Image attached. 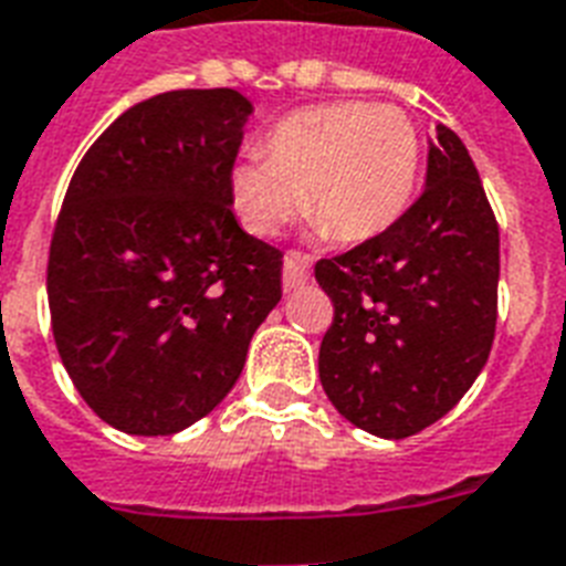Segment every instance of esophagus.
<instances>
[{"label":"esophagus","instance_id":"esophagus-1","mask_svg":"<svg viewBox=\"0 0 566 566\" xmlns=\"http://www.w3.org/2000/svg\"><path fill=\"white\" fill-rule=\"evenodd\" d=\"M310 280V256L304 253H286L283 256V289L292 292V289L304 286Z\"/></svg>","mask_w":566,"mask_h":566}]
</instances>
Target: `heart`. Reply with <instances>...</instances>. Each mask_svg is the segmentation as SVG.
<instances>
[{
  "mask_svg": "<svg viewBox=\"0 0 566 566\" xmlns=\"http://www.w3.org/2000/svg\"><path fill=\"white\" fill-rule=\"evenodd\" d=\"M419 170V133L396 105H306L274 124L262 161L230 177L248 233L271 239L304 206L318 233L366 242L405 212Z\"/></svg>",
  "mask_w": 566,
  "mask_h": 566,
  "instance_id": "1",
  "label": "heart"
}]
</instances>
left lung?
Masks as SVG:
<instances>
[{
    "mask_svg": "<svg viewBox=\"0 0 566 566\" xmlns=\"http://www.w3.org/2000/svg\"><path fill=\"white\" fill-rule=\"evenodd\" d=\"M315 280L333 301L318 378L348 422L405 440L461 401L496 333L499 223L449 126L428 147L422 197L380 235L315 262Z\"/></svg>",
    "mask_w": 566,
    "mask_h": 566,
    "instance_id": "1",
    "label": "left lung"
}]
</instances>
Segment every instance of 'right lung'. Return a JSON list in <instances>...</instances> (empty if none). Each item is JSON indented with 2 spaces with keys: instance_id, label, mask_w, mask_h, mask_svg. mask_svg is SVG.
<instances>
[{
  "instance_id": "obj_1",
  "label": "right lung",
  "mask_w": 566,
  "mask_h": 566,
  "mask_svg": "<svg viewBox=\"0 0 566 566\" xmlns=\"http://www.w3.org/2000/svg\"><path fill=\"white\" fill-rule=\"evenodd\" d=\"M253 105L233 87L126 108L78 161L50 244L52 336L103 422L168 437L233 389L280 301L283 253L230 197Z\"/></svg>"
}]
</instances>
